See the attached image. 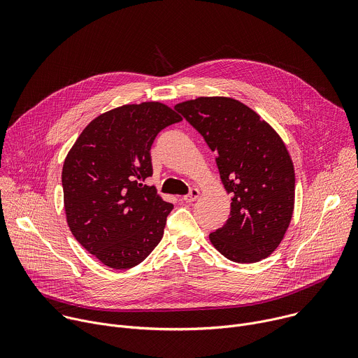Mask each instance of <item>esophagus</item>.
Returning <instances> with one entry per match:
<instances>
[{
    "label": "esophagus",
    "mask_w": 358,
    "mask_h": 358,
    "mask_svg": "<svg viewBox=\"0 0 358 358\" xmlns=\"http://www.w3.org/2000/svg\"><path fill=\"white\" fill-rule=\"evenodd\" d=\"M198 196H199V191H198L196 188H191L189 192H188L187 195H184L182 199H184L185 202H194Z\"/></svg>",
    "instance_id": "1"
}]
</instances>
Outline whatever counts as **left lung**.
<instances>
[{"label": "left lung", "instance_id": "left-lung-1", "mask_svg": "<svg viewBox=\"0 0 358 358\" xmlns=\"http://www.w3.org/2000/svg\"><path fill=\"white\" fill-rule=\"evenodd\" d=\"M215 152L232 195L229 218L210 234L232 262L255 264L279 246L294 203V170L278 133L231 97H198L174 108Z\"/></svg>", "mask_w": 358, "mask_h": 358}]
</instances>
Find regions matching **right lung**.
<instances>
[{
  "label": "right lung",
  "instance_id": "right-lung-1",
  "mask_svg": "<svg viewBox=\"0 0 358 358\" xmlns=\"http://www.w3.org/2000/svg\"><path fill=\"white\" fill-rule=\"evenodd\" d=\"M178 122L159 101L124 105L92 120L68 152L62 170L68 225L109 268L141 264L163 238L173 203L143 182L152 176V141Z\"/></svg>",
  "mask_w": 358,
  "mask_h": 358
}]
</instances>
